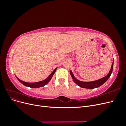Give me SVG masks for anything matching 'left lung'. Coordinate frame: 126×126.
<instances>
[{
  "label": "left lung",
  "instance_id": "obj_1",
  "mask_svg": "<svg viewBox=\"0 0 126 126\" xmlns=\"http://www.w3.org/2000/svg\"><path fill=\"white\" fill-rule=\"evenodd\" d=\"M113 62L111 64V68H110V70L109 72V73L107 74V75L106 76L104 77L100 78L98 80H94V81H82L80 80H79L78 79H77L75 77V76L73 74V73H72L71 70L70 71V75L71 76L72 80H73L74 82L76 83V84H77L79 87L83 88L92 89L100 87V86L104 84L105 82H106L107 81V80L109 78L110 76H111V75L112 70H113Z\"/></svg>",
  "mask_w": 126,
  "mask_h": 126
}]
</instances>
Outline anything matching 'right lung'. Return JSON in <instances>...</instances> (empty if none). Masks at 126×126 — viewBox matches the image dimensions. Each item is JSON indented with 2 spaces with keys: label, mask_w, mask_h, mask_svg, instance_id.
I'll return each mask as SVG.
<instances>
[{
  "label": "right lung",
  "mask_w": 126,
  "mask_h": 126,
  "mask_svg": "<svg viewBox=\"0 0 126 126\" xmlns=\"http://www.w3.org/2000/svg\"><path fill=\"white\" fill-rule=\"evenodd\" d=\"M57 69V68H56V69L53 71L50 74V75H49L48 77L44 80L43 81H38V82H25L24 81L21 80L20 79H19L18 78H17L16 76L17 79L18 80V81L20 82L22 85H25V86L28 87L30 88H39V87H43L45 85H46L47 83L50 81V80L51 79L53 75H54V74L55 73V72L56 71V69Z\"/></svg>",
  "instance_id": "1"
}]
</instances>
